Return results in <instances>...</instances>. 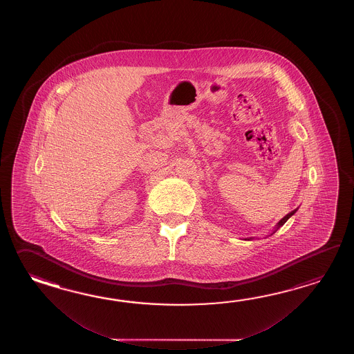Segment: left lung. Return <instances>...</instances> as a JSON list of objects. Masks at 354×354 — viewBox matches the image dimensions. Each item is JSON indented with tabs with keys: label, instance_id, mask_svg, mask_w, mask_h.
<instances>
[{
	"label": "left lung",
	"instance_id": "8db88e82",
	"mask_svg": "<svg viewBox=\"0 0 354 354\" xmlns=\"http://www.w3.org/2000/svg\"><path fill=\"white\" fill-rule=\"evenodd\" d=\"M296 211H297V209H295L294 211H291V212H290V214H287L286 216H285V218H281V220H279V224H277V225H276V227H274V230H273V232H272V234H274L276 233V232H277V230H279V227H281V226L283 225V224H285V223H286L287 220H288V218H291V216H292V215H294L295 212H296ZM271 234V235H272ZM245 241H250V239H245Z\"/></svg>",
	"mask_w": 354,
	"mask_h": 354
}]
</instances>
